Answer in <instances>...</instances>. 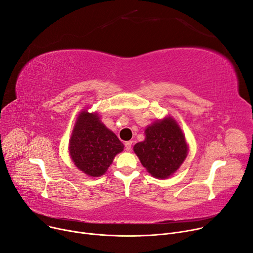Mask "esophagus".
I'll return each mask as SVG.
<instances>
[{
	"label": "esophagus",
	"instance_id": "34e87169",
	"mask_svg": "<svg viewBox=\"0 0 253 253\" xmlns=\"http://www.w3.org/2000/svg\"><path fill=\"white\" fill-rule=\"evenodd\" d=\"M131 141H128V142H126V144H125V146H126V151H130L131 150Z\"/></svg>",
	"mask_w": 253,
	"mask_h": 253
}]
</instances>
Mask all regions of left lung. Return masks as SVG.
Segmentation results:
<instances>
[{"label":"left lung","mask_w":253,"mask_h":253,"mask_svg":"<svg viewBox=\"0 0 253 253\" xmlns=\"http://www.w3.org/2000/svg\"><path fill=\"white\" fill-rule=\"evenodd\" d=\"M145 133V141L133 146L134 153L152 176L168 178L180 167L188 153L181 128L168 116L147 126Z\"/></svg>","instance_id":"left-lung-1"}]
</instances>
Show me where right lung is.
Listing matches in <instances>:
<instances>
[{
  "label": "right lung",
  "mask_w": 253,
  "mask_h": 253,
  "mask_svg": "<svg viewBox=\"0 0 253 253\" xmlns=\"http://www.w3.org/2000/svg\"><path fill=\"white\" fill-rule=\"evenodd\" d=\"M124 144L99 120L98 113L83 110L78 115L69 143L74 164L92 177L103 175Z\"/></svg>",
  "instance_id": "obj_1"
}]
</instances>
